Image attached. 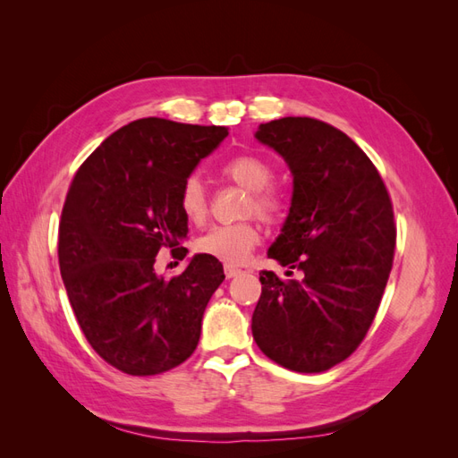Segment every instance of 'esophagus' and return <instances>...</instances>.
Listing matches in <instances>:
<instances>
[{"label":"esophagus","instance_id":"obj_1","mask_svg":"<svg viewBox=\"0 0 458 458\" xmlns=\"http://www.w3.org/2000/svg\"><path fill=\"white\" fill-rule=\"evenodd\" d=\"M241 273V269L237 266H225V276L227 279H233V276H237Z\"/></svg>","mask_w":458,"mask_h":458}]
</instances>
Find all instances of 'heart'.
Listing matches in <instances>:
<instances>
[{
  "label": "heart",
  "mask_w": 458,
  "mask_h": 458,
  "mask_svg": "<svg viewBox=\"0 0 458 458\" xmlns=\"http://www.w3.org/2000/svg\"><path fill=\"white\" fill-rule=\"evenodd\" d=\"M219 172L234 185L250 191V199L246 204L248 214H256L269 225L281 224L284 219L288 202L284 195L271 187L275 170L266 158L258 155H237L221 165ZM177 206L191 224L202 225L206 221L208 199L204 185L197 175H191L183 182L182 189H179ZM259 239V227L252 221L216 225L197 241V250L204 256L224 261L227 266H234V263H242L248 258Z\"/></svg>",
  "instance_id": "obj_1"
}]
</instances>
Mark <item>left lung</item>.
Here are the masks:
<instances>
[{"label":"left lung","instance_id":"1","mask_svg":"<svg viewBox=\"0 0 458 458\" xmlns=\"http://www.w3.org/2000/svg\"><path fill=\"white\" fill-rule=\"evenodd\" d=\"M256 137L294 175L293 206L267 258L301 279L259 273L252 335L276 365L323 372L359 348L378 311L397 237L392 199L377 165L327 122L286 116L261 123Z\"/></svg>","mask_w":458,"mask_h":458}]
</instances>
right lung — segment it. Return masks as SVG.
I'll return each instance as SVG.
<instances>
[{
  "mask_svg": "<svg viewBox=\"0 0 458 458\" xmlns=\"http://www.w3.org/2000/svg\"><path fill=\"white\" fill-rule=\"evenodd\" d=\"M227 133L155 116L130 122L91 152L66 192L59 266L68 300L91 348L131 377L187 361L225 279L221 261L204 254L172 279L155 261L162 248L185 258L179 189Z\"/></svg>",
  "mask_w": 458,
  "mask_h": 458,
  "instance_id": "add662e5",
  "label": "right lung"
}]
</instances>
